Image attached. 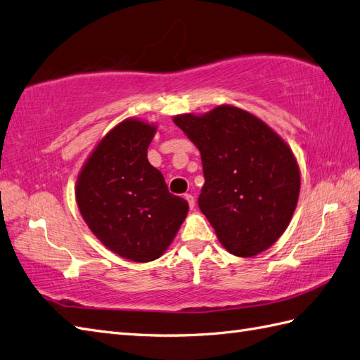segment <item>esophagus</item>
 Masks as SVG:
<instances>
[{
  "label": "esophagus",
  "mask_w": 360,
  "mask_h": 360,
  "mask_svg": "<svg viewBox=\"0 0 360 360\" xmlns=\"http://www.w3.org/2000/svg\"><path fill=\"white\" fill-rule=\"evenodd\" d=\"M184 198H186V200L188 202V207H190V208L195 207V196H193V195L186 193V195H184Z\"/></svg>",
  "instance_id": "esophagus-1"
}]
</instances>
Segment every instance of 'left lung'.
<instances>
[{
  "instance_id": "obj_1",
  "label": "left lung",
  "mask_w": 360,
  "mask_h": 360,
  "mask_svg": "<svg viewBox=\"0 0 360 360\" xmlns=\"http://www.w3.org/2000/svg\"><path fill=\"white\" fill-rule=\"evenodd\" d=\"M174 124L200 152L205 184L198 199L221 244L250 257L279 239L297 204L300 174L288 146L252 113L219 105Z\"/></svg>"
}]
</instances>
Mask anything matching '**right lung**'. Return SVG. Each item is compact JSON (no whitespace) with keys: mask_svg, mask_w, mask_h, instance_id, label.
I'll list each match as a JSON object with an SVG mask.
<instances>
[{"mask_svg":"<svg viewBox=\"0 0 360 360\" xmlns=\"http://www.w3.org/2000/svg\"><path fill=\"white\" fill-rule=\"evenodd\" d=\"M155 125L127 120L108 131L77 182L82 218L103 244L133 262H150L170 245L188 204L169 191L147 160Z\"/></svg>","mask_w":360,"mask_h":360,"instance_id":"add662e5","label":"right lung"}]
</instances>
